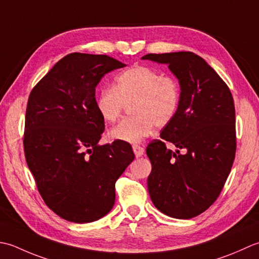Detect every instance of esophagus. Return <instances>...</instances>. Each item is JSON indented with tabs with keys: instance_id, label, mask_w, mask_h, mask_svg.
<instances>
[{
	"instance_id": "1",
	"label": "esophagus",
	"mask_w": 259,
	"mask_h": 259,
	"mask_svg": "<svg viewBox=\"0 0 259 259\" xmlns=\"http://www.w3.org/2000/svg\"><path fill=\"white\" fill-rule=\"evenodd\" d=\"M133 151H134V154H135L136 157L142 156V155L144 154V152H145L144 147H142V146H140V145H134V146H133Z\"/></svg>"
}]
</instances>
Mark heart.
<instances>
[{
    "label": "heart",
    "mask_w": 259,
    "mask_h": 259,
    "mask_svg": "<svg viewBox=\"0 0 259 259\" xmlns=\"http://www.w3.org/2000/svg\"><path fill=\"white\" fill-rule=\"evenodd\" d=\"M180 87L171 77L146 66H133L115 78L113 88L100 92L95 105L106 123H113L130 106L131 118L108 132V139L136 144L149 136L154 126H166L180 106Z\"/></svg>",
    "instance_id": "b5f03b06"
}]
</instances>
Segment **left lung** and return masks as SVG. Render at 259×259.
<instances>
[{"mask_svg":"<svg viewBox=\"0 0 259 259\" xmlns=\"http://www.w3.org/2000/svg\"><path fill=\"white\" fill-rule=\"evenodd\" d=\"M144 60L165 63L178 78L180 106L146 147L152 163L147 189L153 204L177 219L197 217L223 190L236 154L233 95L201 57L189 51L149 54ZM178 148L166 149L164 141ZM180 149H186L183 155Z\"/></svg>","mask_w":259,"mask_h":259,"instance_id":"left-lung-1","label":"left lung"}]
</instances>
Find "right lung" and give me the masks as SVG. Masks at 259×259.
Here are the masks:
<instances>
[{
    "mask_svg": "<svg viewBox=\"0 0 259 259\" xmlns=\"http://www.w3.org/2000/svg\"><path fill=\"white\" fill-rule=\"evenodd\" d=\"M126 65L105 55H67L36 83L25 114L24 154L46 204L65 220L93 223L115 203V183L134 160L132 146L99 145L95 105L106 73Z\"/></svg>",
    "mask_w": 259,
    "mask_h": 259,
    "instance_id": "right-lung-1",
    "label": "right lung"
}]
</instances>
